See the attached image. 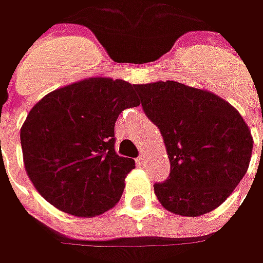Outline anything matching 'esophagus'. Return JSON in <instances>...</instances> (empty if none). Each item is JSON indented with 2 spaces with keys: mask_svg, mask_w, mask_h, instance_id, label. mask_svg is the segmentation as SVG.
<instances>
[{
  "mask_svg": "<svg viewBox=\"0 0 263 263\" xmlns=\"http://www.w3.org/2000/svg\"><path fill=\"white\" fill-rule=\"evenodd\" d=\"M137 164L139 165H145L146 164V155L145 154H140V157L137 158Z\"/></svg>",
  "mask_w": 263,
  "mask_h": 263,
  "instance_id": "esophagus-1",
  "label": "esophagus"
}]
</instances>
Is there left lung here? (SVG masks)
<instances>
[{"label": "left lung", "instance_id": "obj_1", "mask_svg": "<svg viewBox=\"0 0 263 263\" xmlns=\"http://www.w3.org/2000/svg\"><path fill=\"white\" fill-rule=\"evenodd\" d=\"M171 164L154 192L167 211L199 217L217 209L248 171L253 137L237 109L215 93L174 80L136 85Z\"/></svg>", "mask_w": 263, "mask_h": 263}]
</instances>
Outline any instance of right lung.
I'll use <instances>...</instances> for the list:
<instances>
[{
  "label": "right lung",
  "mask_w": 263,
  "mask_h": 263,
  "mask_svg": "<svg viewBox=\"0 0 263 263\" xmlns=\"http://www.w3.org/2000/svg\"><path fill=\"white\" fill-rule=\"evenodd\" d=\"M135 89L90 77L49 92L29 111L20 128L23 164L52 206L90 218L118 203L135 161L117 155L114 126L126 108L140 105Z\"/></svg>",
  "instance_id": "obj_1"
}]
</instances>
